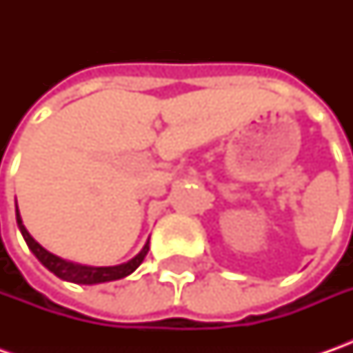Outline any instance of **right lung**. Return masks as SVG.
Returning a JSON list of instances; mask_svg holds the SVG:
<instances>
[{
    "label": "right lung",
    "instance_id": "right-lung-1",
    "mask_svg": "<svg viewBox=\"0 0 353 353\" xmlns=\"http://www.w3.org/2000/svg\"><path fill=\"white\" fill-rule=\"evenodd\" d=\"M15 216H17V225H19L21 234L25 237L29 250L34 253V257L45 265L50 273H54L57 277L70 281V283H78V285H96V283H108V281H117V279L128 277L143 263V259H145V255L149 251V243H145V248L131 261L116 265V267H86V265L70 263V261H64L61 257L48 253L43 245H39L31 237V234L25 230V225L21 222L19 210H15Z\"/></svg>",
    "mask_w": 353,
    "mask_h": 353
}]
</instances>
